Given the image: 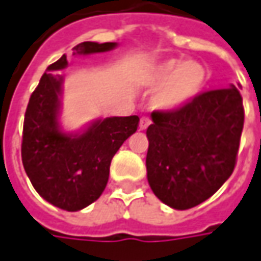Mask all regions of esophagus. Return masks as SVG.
<instances>
[{
    "instance_id": "obj_1",
    "label": "esophagus",
    "mask_w": 261,
    "mask_h": 261,
    "mask_svg": "<svg viewBox=\"0 0 261 261\" xmlns=\"http://www.w3.org/2000/svg\"><path fill=\"white\" fill-rule=\"evenodd\" d=\"M150 122H152V121H150L149 117H142V118H140V124H139V128H140V130H146V128L150 125Z\"/></svg>"
}]
</instances>
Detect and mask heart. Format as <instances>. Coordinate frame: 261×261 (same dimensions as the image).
Listing matches in <instances>:
<instances>
[{
  "instance_id": "obj_1",
  "label": "heart",
  "mask_w": 261,
  "mask_h": 261,
  "mask_svg": "<svg viewBox=\"0 0 261 261\" xmlns=\"http://www.w3.org/2000/svg\"><path fill=\"white\" fill-rule=\"evenodd\" d=\"M149 79L158 87L153 95L154 107L174 111L200 95L206 83V70L197 61L169 60L153 68Z\"/></svg>"
}]
</instances>
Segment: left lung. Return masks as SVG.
Here are the masks:
<instances>
[{"instance_id": "8db88e82", "label": "left lung", "mask_w": 261, "mask_h": 261, "mask_svg": "<svg viewBox=\"0 0 261 261\" xmlns=\"http://www.w3.org/2000/svg\"><path fill=\"white\" fill-rule=\"evenodd\" d=\"M146 131L147 181L176 210L213 196L231 176L244 127L243 97L233 85L203 92L182 108L152 112Z\"/></svg>"}]
</instances>
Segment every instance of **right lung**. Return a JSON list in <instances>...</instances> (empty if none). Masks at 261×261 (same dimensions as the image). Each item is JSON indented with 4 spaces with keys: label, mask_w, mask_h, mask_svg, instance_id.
Wrapping results in <instances>:
<instances>
[{
    "label": "right lung",
    "mask_w": 261,
    "mask_h": 261,
    "mask_svg": "<svg viewBox=\"0 0 261 261\" xmlns=\"http://www.w3.org/2000/svg\"><path fill=\"white\" fill-rule=\"evenodd\" d=\"M115 42H82L73 55L107 52ZM68 65L67 55L51 64L29 99L23 124L21 161L35 190L51 204L77 212L100 197L109 166L121 144L139 127V117L93 121L82 133H64L60 125L64 77L55 71Z\"/></svg>",
    "instance_id": "add662e5"
}]
</instances>
